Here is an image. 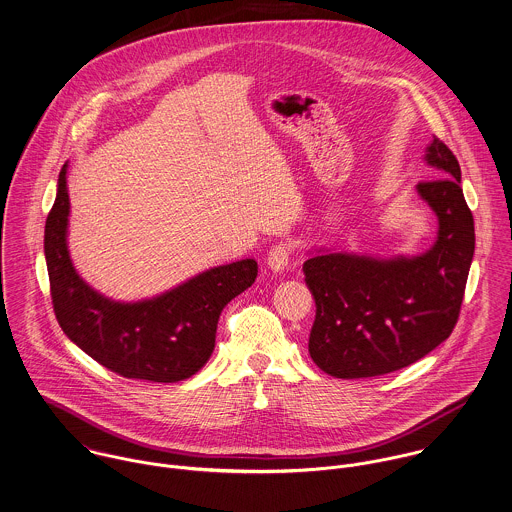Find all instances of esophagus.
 Instances as JSON below:
<instances>
[{
    "instance_id": "esophagus-1",
    "label": "esophagus",
    "mask_w": 512,
    "mask_h": 512,
    "mask_svg": "<svg viewBox=\"0 0 512 512\" xmlns=\"http://www.w3.org/2000/svg\"><path fill=\"white\" fill-rule=\"evenodd\" d=\"M295 250V244L291 240H281L278 244H274L268 252V266L274 270V272H281L287 268L289 264V258Z\"/></svg>"
}]
</instances>
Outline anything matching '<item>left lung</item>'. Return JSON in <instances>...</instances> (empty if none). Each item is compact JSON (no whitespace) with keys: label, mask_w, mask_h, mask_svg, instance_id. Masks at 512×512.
<instances>
[{"label":"left lung","mask_w":512,"mask_h":512,"mask_svg":"<svg viewBox=\"0 0 512 512\" xmlns=\"http://www.w3.org/2000/svg\"><path fill=\"white\" fill-rule=\"evenodd\" d=\"M426 162L440 176L417 186L438 217L428 252L391 260L325 252L303 264L317 305L309 354L328 375L397 372L432 352L458 323L475 250L473 215L452 150L434 137Z\"/></svg>","instance_id":"left-lung-1"}]
</instances>
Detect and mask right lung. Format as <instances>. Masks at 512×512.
Wrapping results in <instances>:
<instances>
[{
	"instance_id": "obj_1",
	"label": "right lung",
	"mask_w": 512,
	"mask_h": 512,
	"mask_svg": "<svg viewBox=\"0 0 512 512\" xmlns=\"http://www.w3.org/2000/svg\"><path fill=\"white\" fill-rule=\"evenodd\" d=\"M68 215L64 164L45 225L50 297L64 334L97 364L127 379L174 383L199 372L213 354L225 305L258 276L256 260L207 270L154 299L119 303L76 274L66 246Z\"/></svg>"
}]
</instances>
